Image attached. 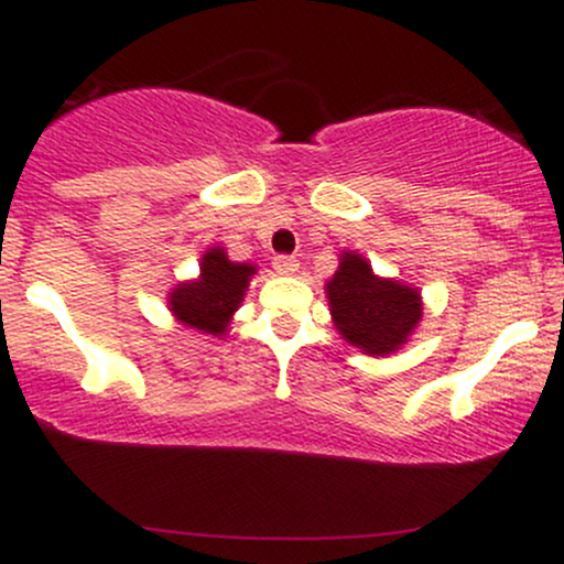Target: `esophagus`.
<instances>
[{
  "instance_id": "obj_1",
  "label": "esophagus",
  "mask_w": 564,
  "mask_h": 564,
  "mask_svg": "<svg viewBox=\"0 0 564 564\" xmlns=\"http://www.w3.org/2000/svg\"><path fill=\"white\" fill-rule=\"evenodd\" d=\"M273 268H275V273L291 275L300 270V260H296V257H289V254H278V257H273Z\"/></svg>"
}]
</instances>
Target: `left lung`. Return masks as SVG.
<instances>
[{"label": "left lung", "mask_w": 564, "mask_h": 564, "mask_svg": "<svg viewBox=\"0 0 564 564\" xmlns=\"http://www.w3.org/2000/svg\"><path fill=\"white\" fill-rule=\"evenodd\" d=\"M326 289L336 328L368 355L394 352L422 318L416 291L377 278L358 254L341 257Z\"/></svg>", "instance_id": "8db88e82"}]
</instances>
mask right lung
<instances>
[{"label": "right lung", "instance_id": "right-lung-1", "mask_svg": "<svg viewBox=\"0 0 564 564\" xmlns=\"http://www.w3.org/2000/svg\"><path fill=\"white\" fill-rule=\"evenodd\" d=\"M251 275H254L251 264L230 262L223 249L206 251L198 281L183 283L172 291V313L198 332L223 334L232 310L243 300Z\"/></svg>", "mask_w": 564, "mask_h": 564}]
</instances>
